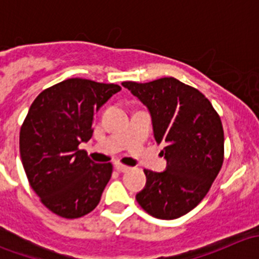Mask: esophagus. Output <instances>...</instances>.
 <instances>
[{
  "label": "esophagus",
  "mask_w": 259,
  "mask_h": 259,
  "mask_svg": "<svg viewBox=\"0 0 259 259\" xmlns=\"http://www.w3.org/2000/svg\"><path fill=\"white\" fill-rule=\"evenodd\" d=\"M114 166H115V169H116L117 171H121V173H125V171H127L130 169L129 166L122 165V164H120V163H116Z\"/></svg>",
  "instance_id": "1"
}]
</instances>
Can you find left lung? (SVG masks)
Listing matches in <instances>:
<instances>
[{"label":"left lung","instance_id":"8db88e82","mask_svg":"<svg viewBox=\"0 0 259 259\" xmlns=\"http://www.w3.org/2000/svg\"><path fill=\"white\" fill-rule=\"evenodd\" d=\"M121 85L150 113L154 138L164 145L166 160L160 173L145 169L146 183L137 194L138 203L158 219L179 218L199 204L221 170V117L200 91L174 77Z\"/></svg>","mask_w":259,"mask_h":259}]
</instances>
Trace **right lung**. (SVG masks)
Returning <instances> with one entry per match:
<instances>
[{"label": "right lung", "mask_w": 259, "mask_h": 259, "mask_svg": "<svg viewBox=\"0 0 259 259\" xmlns=\"http://www.w3.org/2000/svg\"><path fill=\"white\" fill-rule=\"evenodd\" d=\"M120 90L75 77L44 90L30 106L20 132L21 160L44 205L62 218L95 209L111 178L113 165L96 164L79 145L93 137L94 115Z\"/></svg>", "instance_id": "add662e5"}]
</instances>
